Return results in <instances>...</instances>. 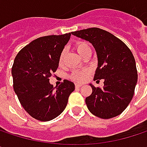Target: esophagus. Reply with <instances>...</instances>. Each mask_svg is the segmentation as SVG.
<instances>
[{
    "label": "esophagus",
    "instance_id": "34e87169",
    "mask_svg": "<svg viewBox=\"0 0 147 147\" xmlns=\"http://www.w3.org/2000/svg\"><path fill=\"white\" fill-rule=\"evenodd\" d=\"M75 87H76V88H78L82 87V84H81V83H76V84H75Z\"/></svg>",
    "mask_w": 147,
    "mask_h": 147
}]
</instances>
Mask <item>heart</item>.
Segmentation results:
<instances>
[{
  "mask_svg": "<svg viewBox=\"0 0 147 147\" xmlns=\"http://www.w3.org/2000/svg\"><path fill=\"white\" fill-rule=\"evenodd\" d=\"M76 50L77 51V53L82 56L87 50L90 49L89 46L87 44L86 42H77L75 46ZM65 56V51L63 50L59 55V64L61 65L64 62V59ZM89 71L88 69H83V70H74L71 71V73L70 75V78L72 79L75 82H82L84 80H86L88 78V76H89Z\"/></svg>",
  "mask_w": 147,
  "mask_h": 147,
  "instance_id": "heart-1",
  "label": "heart"
}]
</instances>
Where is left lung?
I'll return each mask as SVG.
<instances>
[{
  "label": "left lung",
  "instance_id": "1",
  "mask_svg": "<svg viewBox=\"0 0 147 147\" xmlns=\"http://www.w3.org/2000/svg\"><path fill=\"white\" fill-rule=\"evenodd\" d=\"M71 34L94 46L98 57L94 80L104 79L102 88L90 84L93 92L85 100L88 109L103 119L120 115L133 99L138 79L132 52L119 38L100 28H88Z\"/></svg>",
  "mask_w": 147,
  "mask_h": 147
}]
</instances>
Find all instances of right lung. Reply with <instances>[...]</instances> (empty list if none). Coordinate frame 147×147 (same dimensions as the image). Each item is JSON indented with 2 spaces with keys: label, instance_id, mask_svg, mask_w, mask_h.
Segmentation results:
<instances>
[{
  "label": "right lung",
  "instance_id": "right-lung-1",
  "mask_svg": "<svg viewBox=\"0 0 147 147\" xmlns=\"http://www.w3.org/2000/svg\"><path fill=\"white\" fill-rule=\"evenodd\" d=\"M71 36L67 33L37 38L23 47L15 58L12 67L15 94L24 109L36 120L47 122L60 115L75 90L74 83L68 80L56 88L49 82Z\"/></svg>",
  "mask_w": 147,
  "mask_h": 147
}]
</instances>
